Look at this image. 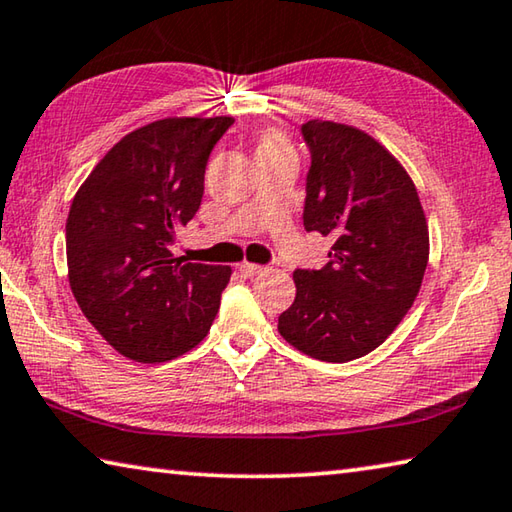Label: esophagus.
<instances>
[{"label":"esophagus","instance_id":"esophagus-1","mask_svg":"<svg viewBox=\"0 0 512 512\" xmlns=\"http://www.w3.org/2000/svg\"><path fill=\"white\" fill-rule=\"evenodd\" d=\"M239 273L244 275V277H255V275H259V273H264V266L244 262V264H239Z\"/></svg>","mask_w":512,"mask_h":512}]
</instances>
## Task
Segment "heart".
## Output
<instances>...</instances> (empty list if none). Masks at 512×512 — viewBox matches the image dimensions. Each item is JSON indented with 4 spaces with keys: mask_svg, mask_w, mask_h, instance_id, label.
I'll list each match as a JSON object with an SVG mask.
<instances>
[{
    "mask_svg": "<svg viewBox=\"0 0 512 512\" xmlns=\"http://www.w3.org/2000/svg\"><path fill=\"white\" fill-rule=\"evenodd\" d=\"M282 149H287V144H284L282 137L275 135V133H268V135L262 137V142H259L257 153H264V151H282Z\"/></svg>",
    "mask_w": 512,
    "mask_h": 512,
    "instance_id": "1",
    "label": "heart"
}]
</instances>
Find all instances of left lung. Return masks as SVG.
Listing matches in <instances>:
<instances>
[{
	"label": "left lung",
	"mask_w": 512,
	"mask_h": 512,
	"mask_svg": "<svg viewBox=\"0 0 512 512\" xmlns=\"http://www.w3.org/2000/svg\"><path fill=\"white\" fill-rule=\"evenodd\" d=\"M311 164L302 223L334 241L323 268H296L277 329L293 348L343 363L379 348L418 296L429 230L404 167L359 128L300 126Z\"/></svg>",
	"instance_id": "left-lung-1"
}]
</instances>
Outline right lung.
I'll use <instances>...</instances> for the list:
<instances>
[{"mask_svg":"<svg viewBox=\"0 0 512 512\" xmlns=\"http://www.w3.org/2000/svg\"><path fill=\"white\" fill-rule=\"evenodd\" d=\"M232 117H173L137 128L103 155L67 216L69 287L119 354L176 359L210 332L230 266L173 255L194 219L214 144Z\"/></svg>","mask_w":512,"mask_h":512,"instance_id":"add662e5","label":"right lung"}]
</instances>
